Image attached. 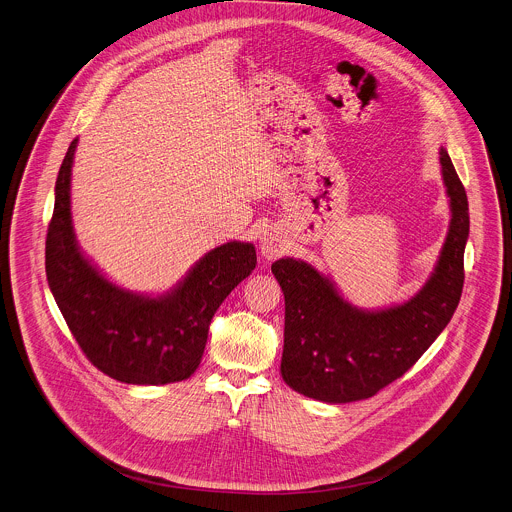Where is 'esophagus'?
<instances>
[{
    "label": "esophagus",
    "mask_w": 512,
    "mask_h": 512,
    "mask_svg": "<svg viewBox=\"0 0 512 512\" xmlns=\"http://www.w3.org/2000/svg\"><path fill=\"white\" fill-rule=\"evenodd\" d=\"M259 249H261L263 257L271 261L286 251V243L276 232H265L259 239Z\"/></svg>",
    "instance_id": "obj_1"
}]
</instances>
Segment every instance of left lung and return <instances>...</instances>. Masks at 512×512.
Segmentation results:
<instances>
[{
  "mask_svg": "<svg viewBox=\"0 0 512 512\" xmlns=\"http://www.w3.org/2000/svg\"><path fill=\"white\" fill-rule=\"evenodd\" d=\"M440 163L452 210L448 236L433 276L401 306L358 310L312 265L290 257L273 263L284 292L280 374L294 392L325 403L372 397L401 378L452 319L464 288L470 214L466 189L444 148Z\"/></svg>",
  "mask_w": 512,
  "mask_h": 512,
  "instance_id": "1",
  "label": "left lung"
}]
</instances>
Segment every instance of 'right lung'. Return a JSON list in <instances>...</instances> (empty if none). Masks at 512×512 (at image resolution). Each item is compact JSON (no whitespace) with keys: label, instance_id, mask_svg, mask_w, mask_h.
<instances>
[{"label":"right lung","instance_id":"right-lung-1","mask_svg":"<svg viewBox=\"0 0 512 512\" xmlns=\"http://www.w3.org/2000/svg\"><path fill=\"white\" fill-rule=\"evenodd\" d=\"M78 140L56 179L46 234V278L83 354L124 384L159 386L187 380L200 364L210 321L257 265L253 243L230 241L208 251L171 292L150 298L122 290L79 251L70 179Z\"/></svg>","mask_w":512,"mask_h":512}]
</instances>
